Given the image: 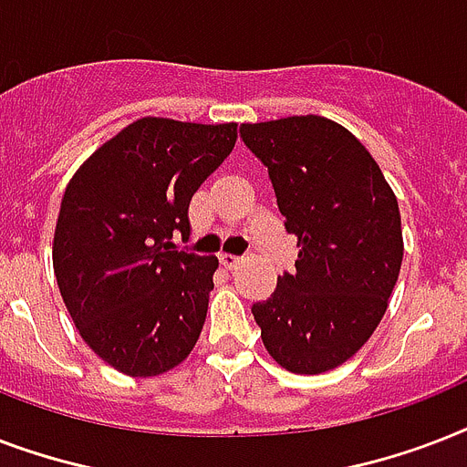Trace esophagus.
I'll return each instance as SVG.
<instances>
[{
  "label": "esophagus",
  "mask_w": 467,
  "mask_h": 467,
  "mask_svg": "<svg viewBox=\"0 0 467 467\" xmlns=\"http://www.w3.org/2000/svg\"><path fill=\"white\" fill-rule=\"evenodd\" d=\"M218 259H220V264H223V266H225L227 271H233L234 266L240 264V256H234V254H220Z\"/></svg>",
  "instance_id": "34e87169"
}]
</instances>
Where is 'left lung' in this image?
Instances as JSON below:
<instances>
[{
  "label": "left lung",
  "mask_w": 467,
  "mask_h": 467,
  "mask_svg": "<svg viewBox=\"0 0 467 467\" xmlns=\"http://www.w3.org/2000/svg\"><path fill=\"white\" fill-rule=\"evenodd\" d=\"M269 169L296 271L252 306L264 347L291 373H325L358 351L388 310L402 264L398 198L370 152L322 116L242 123Z\"/></svg>",
  "instance_id": "8db88e82"
}]
</instances>
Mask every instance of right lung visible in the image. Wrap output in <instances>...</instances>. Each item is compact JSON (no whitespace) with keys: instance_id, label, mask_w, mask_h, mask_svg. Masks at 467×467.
I'll list each match as a JSON object with an SVG mask.
<instances>
[{"instance_id":"obj_1","label":"right lung","mask_w":467,"mask_h":467,"mask_svg":"<svg viewBox=\"0 0 467 467\" xmlns=\"http://www.w3.org/2000/svg\"><path fill=\"white\" fill-rule=\"evenodd\" d=\"M237 140V123L140 119L77 169L60 203L53 269L91 351L120 373L160 376L203 329L218 256L189 240V203Z\"/></svg>"}]
</instances>
